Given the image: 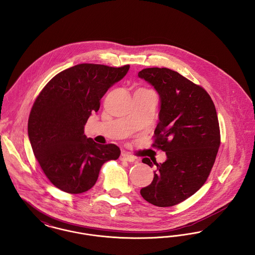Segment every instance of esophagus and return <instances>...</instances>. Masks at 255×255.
<instances>
[{
	"label": "esophagus",
	"mask_w": 255,
	"mask_h": 255,
	"mask_svg": "<svg viewBox=\"0 0 255 255\" xmlns=\"http://www.w3.org/2000/svg\"><path fill=\"white\" fill-rule=\"evenodd\" d=\"M120 159L123 161H127V162H135V157L129 153H122L120 156Z\"/></svg>",
	"instance_id": "esophagus-1"
}]
</instances>
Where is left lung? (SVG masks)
<instances>
[{
	"instance_id": "8db88e82",
	"label": "left lung",
	"mask_w": 255,
	"mask_h": 255,
	"mask_svg": "<svg viewBox=\"0 0 255 255\" xmlns=\"http://www.w3.org/2000/svg\"><path fill=\"white\" fill-rule=\"evenodd\" d=\"M137 76L160 96L154 145L166 154L163 164L142 159L157 170L140 195L155 206L170 207L194 195L208 178L221 143L218 116L207 91L176 71L153 67Z\"/></svg>"
}]
</instances>
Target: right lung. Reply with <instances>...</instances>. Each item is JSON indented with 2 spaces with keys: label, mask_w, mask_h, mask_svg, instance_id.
<instances>
[{
  "label": "right lung",
  "mask_w": 255,
  "mask_h": 255,
  "mask_svg": "<svg viewBox=\"0 0 255 255\" xmlns=\"http://www.w3.org/2000/svg\"><path fill=\"white\" fill-rule=\"evenodd\" d=\"M130 65L82 63L55 76L30 111L28 135L33 154L50 182L68 194H82L96 183L104 163L119 159L116 144H99L85 135L108 90Z\"/></svg>",
  "instance_id": "1"
}]
</instances>
